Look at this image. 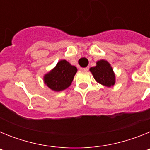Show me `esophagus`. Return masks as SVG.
<instances>
[{
	"instance_id": "obj_1",
	"label": "esophagus",
	"mask_w": 150,
	"mask_h": 150,
	"mask_svg": "<svg viewBox=\"0 0 150 150\" xmlns=\"http://www.w3.org/2000/svg\"><path fill=\"white\" fill-rule=\"evenodd\" d=\"M82 70L84 71H88V67H83V68H82Z\"/></svg>"
}]
</instances>
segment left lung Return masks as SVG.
I'll return each mask as SVG.
<instances>
[{"mask_svg": "<svg viewBox=\"0 0 150 150\" xmlns=\"http://www.w3.org/2000/svg\"><path fill=\"white\" fill-rule=\"evenodd\" d=\"M90 71L98 83L107 87H110L114 85V73L112 71L110 64L107 61H98L95 67L90 68Z\"/></svg>", "mask_w": 150, "mask_h": 150, "instance_id": "obj_1", "label": "left lung"}]
</instances>
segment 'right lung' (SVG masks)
I'll return each instance as SVG.
<instances>
[{
	"mask_svg": "<svg viewBox=\"0 0 150 150\" xmlns=\"http://www.w3.org/2000/svg\"><path fill=\"white\" fill-rule=\"evenodd\" d=\"M77 69L68 62L62 60L58 62L56 67L46 74L44 82L49 88L56 91L65 89L71 86Z\"/></svg>",
	"mask_w": 150,
	"mask_h": 150,
	"instance_id": "obj_1",
	"label": "right lung"
}]
</instances>
